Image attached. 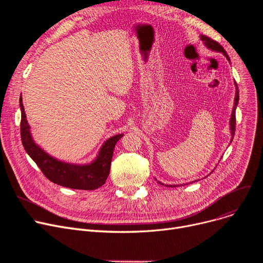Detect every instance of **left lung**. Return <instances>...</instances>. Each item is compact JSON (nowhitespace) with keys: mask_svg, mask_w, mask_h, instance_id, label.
<instances>
[{"mask_svg":"<svg viewBox=\"0 0 263 263\" xmlns=\"http://www.w3.org/2000/svg\"><path fill=\"white\" fill-rule=\"evenodd\" d=\"M200 39H201V41L203 43V45L208 48V49H210L211 51H215V52H220V53H223L225 57H226V59L230 62V59H229V57H228V54L226 53V51L224 50V48L220 46L218 43H216L215 40H213V39H211V38H209L208 36H204V35H200ZM234 86H236V96H234V103H233V108H232V112H231V117H230V121H229V126H230V133H231V142H232V139H233V136H234V131H236V108H237V105H238V103H239V88H238V85H237V82H234ZM157 180V179H156ZM197 181V180H196ZM158 183H160V184H162V185H164L162 182H160V181H158ZM166 186H177V185H167V184H165ZM180 185H182V184H180ZM179 186V185H178Z\"/></svg>","mask_w":263,"mask_h":263,"instance_id":"obj_1","label":"left lung"}]
</instances>
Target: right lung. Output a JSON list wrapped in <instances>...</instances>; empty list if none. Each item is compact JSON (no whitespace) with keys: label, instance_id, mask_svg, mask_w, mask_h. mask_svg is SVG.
<instances>
[{"label":"right lung","instance_id":"add662e5","mask_svg":"<svg viewBox=\"0 0 263 263\" xmlns=\"http://www.w3.org/2000/svg\"><path fill=\"white\" fill-rule=\"evenodd\" d=\"M21 109V141L22 145L32 160L37 164L43 174L53 183L76 189L92 191L103 185L109 175L110 162L116 143L123 134H117L109 137L101 146L98 155L88 164H71L60 161L47 154L33 140L30 124L26 120V115L20 96Z\"/></svg>","mask_w":263,"mask_h":263}]
</instances>
